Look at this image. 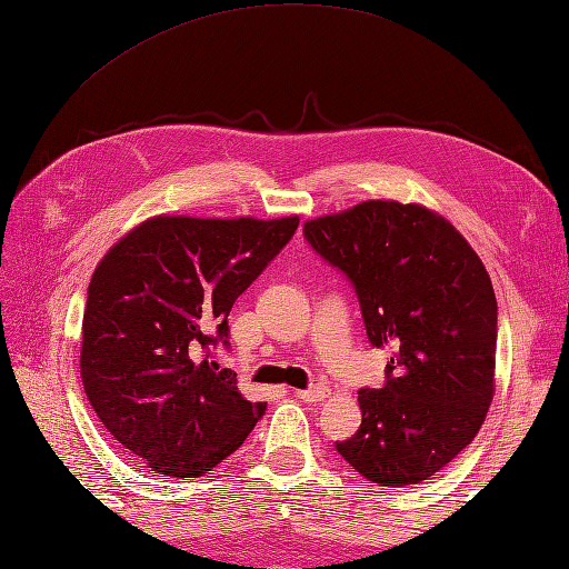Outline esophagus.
I'll return each instance as SVG.
<instances>
[{"mask_svg": "<svg viewBox=\"0 0 569 569\" xmlns=\"http://www.w3.org/2000/svg\"><path fill=\"white\" fill-rule=\"evenodd\" d=\"M327 397H329V389H327V387H310V389H302V391H298V399L308 401V403L325 401Z\"/></svg>", "mask_w": 569, "mask_h": 569, "instance_id": "1", "label": "esophagus"}]
</instances>
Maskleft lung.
Segmentation results:
<instances>
[{
  "label": "left lung",
  "mask_w": 569,
  "mask_h": 569,
  "mask_svg": "<svg viewBox=\"0 0 569 569\" xmlns=\"http://www.w3.org/2000/svg\"><path fill=\"white\" fill-rule=\"evenodd\" d=\"M302 232L356 288L370 343L395 351L337 451L372 483H420L471 445L492 401L498 300L483 261L418 203L362 201Z\"/></svg>",
  "instance_id": "1"
}]
</instances>
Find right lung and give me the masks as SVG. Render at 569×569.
Returning <instances> with one entry per match:
<instances>
[{
  "mask_svg": "<svg viewBox=\"0 0 569 569\" xmlns=\"http://www.w3.org/2000/svg\"><path fill=\"white\" fill-rule=\"evenodd\" d=\"M300 218L156 216L96 267L81 325V380L100 423L151 471L197 478L264 416L218 366L228 315L296 236Z\"/></svg>",
  "mask_w": 569,
  "mask_h": 569,
  "instance_id": "1",
  "label": "right lung"
}]
</instances>
